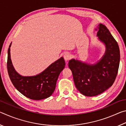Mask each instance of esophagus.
Masks as SVG:
<instances>
[{
  "instance_id": "1",
  "label": "esophagus",
  "mask_w": 126,
  "mask_h": 126,
  "mask_svg": "<svg viewBox=\"0 0 126 126\" xmlns=\"http://www.w3.org/2000/svg\"><path fill=\"white\" fill-rule=\"evenodd\" d=\"M64 59L65 61H69L70 59H71V55L68 53H65V54L64 55Z\"/></svg>"
}]
</instances>
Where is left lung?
<instances>
[{"mask_svg": "<svg viewBox=\"0 0 126 126\" xmlns=\"http://www.w3.org/2000/svg\"><path fill=\"white\" fill-rule=\"evenodd\" d=\"M97 36L106 50L96 63L91 64L77 59L69 61L76 88L82 94L95 96L112 86L116 79L120 61L118 43L105 25L99 24Z\"/></svg>", "mask_w": 126, "mask_h": 126, "instance_id": "1", "label": "left lung"}]
</instances>
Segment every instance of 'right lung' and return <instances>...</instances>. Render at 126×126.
<instances>
[{
  "mask_svg": "<svg viewBox=\"0 0 126 126\" xmlns=\"http://www.w3.org/2000/svg\"><path fill=\"white\" fill-rule=\"evenodd\" d=\"M10 43L8 50L7 69L13 84L20 93L33 100L49 97L55 90L59 74L65 67L63 57L51 64L41 73L33 76H23L17 72L10 58Z\"/></svg>",
  "mask_w": 126,
  "mask_h": 126,
  "instance_id": "right-lung-1",
  "label": "right lung"
}]
</instances>
